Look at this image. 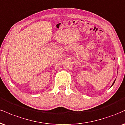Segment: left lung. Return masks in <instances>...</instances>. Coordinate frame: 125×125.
<instances>
[{
  "mask_svg": "<svg viewBox=\"0 0 125 125\" xmlns=\"http://www.w3.org/2000/svg\"><path fill=\"white\" fill-rule=\"evenodd\" d=\"M115 80H114V83H113V84H112V85H111V86H112V85H113V84H114V83H115Z\"/></svg>",
  "mask_w": 125,
  "mask_h": 125,
  "instance_id": "obj_1",
  "label": "left lung"
}]
</instances>
